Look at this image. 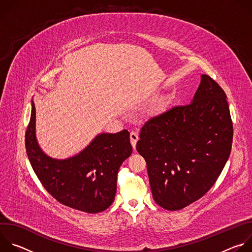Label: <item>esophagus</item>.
<instances>
[{
	"label": "esophagus",
	"instance_id": "1",
	"mask_svg": "<svg viewBox=\"0 0 252 252\" xmlns=\"http://www.w3.org/2000/svg\"><path fill=\"white\" fill-rule=\"evenodd\" d=\"M129 137H130V143H131V146H132L133 150H135L136 141L138 140V134H137L136 132H134V131H131V132H130Z\"/></svg>",
	"mask_w": 252,
	"mask_h": 252
}]
</instances>
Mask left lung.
<instances>
[{
    "instance_id": "8db88e82",
    "label": "left lung",
    "mask_w": 252,
    "mask_h": 252,
    "mask_svg": "<svg viewBox=\"0 0 252 252\" xmlns=\"http://www.w3.org/2000/svg\"><path fill=\"white\" fill-rule=\"evenodd\" d=\"M233 126L224 91L207 75L191 102L148 121L136 151L146 159L155 201L182 209L217 182L231 151Z\"/></svg>"
}]
</instances>
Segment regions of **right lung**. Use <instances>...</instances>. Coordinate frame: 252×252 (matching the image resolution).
<instances>
[{
    "instance_id": "obj_1",
    "label": "right lung",
    "mask_w": 252,
    "mask_h": 252,
    "mask_svg": "<svg viewBox=\"0 0 252 252\" xmlns=\"http://www.w3.org/2000/svg\"><path fill=\"white\" fill-rule=\"evenodd\" d=\"M26 151L31 165L46 190L59 202L88 213L110 207L117 192L122 163L131 155L129 132L99 133L78 155L56 159L40 148L35 136V109L26 131Z\"/></svg>"
}]
</instances>
